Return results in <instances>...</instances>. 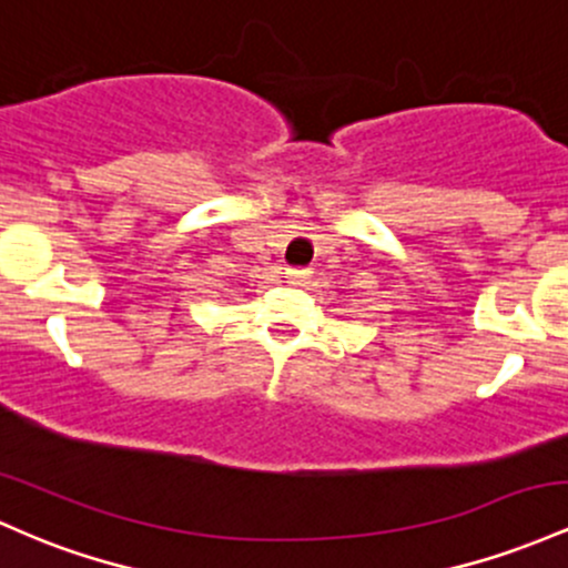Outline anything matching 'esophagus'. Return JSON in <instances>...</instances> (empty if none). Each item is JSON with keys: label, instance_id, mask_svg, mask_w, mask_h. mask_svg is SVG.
Returning <instances> with one entry per match:
<instances>
[{"label": "esophagus", "instance_id": "esophagus-1", "mask_svg": "<svg viewBox=\"0 0 568 568\" xmlns=\"http://www.w3.org/2000/svg\"><path fill=\"white\" fill-rule=\"evenodd\" d=\"M311 276V267H286V278L292 284H305Z\"/></svg>", "mask_w": 568, "mask_h": 568}]
</instances>
